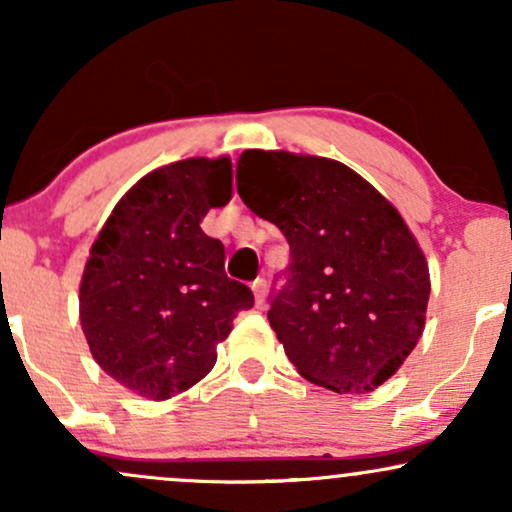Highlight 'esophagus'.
I'll use <instances>...</instances> for the list:
<instances>
[{"label": "esophagus", "mask_w": 512, "mask_h": 512, "mask_svg": "<svg viewBox=\"0 0 512 512\" xmlns=\"http://www.w3.org/2000/svg\"><path fill=\"white\" fill-rule=\"evenodd\" d=\"M252 291H255L257 308H262L264 298H267V279H255V284H252Z\"/></svg>", "instance_id": "1"}]
</instances>
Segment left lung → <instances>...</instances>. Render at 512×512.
<instances>
[{
    "mask_svg": "<svg viewBox=\"0 0 512 512\" xmlns=\"http://www.w3.org/2000/svg\"><path fill=\"white\" fill-rule=\"evenodd\" d=\"M238 195L289 240V279L267 317L298 373L339 395L392 378L421 339L431 293L399 211L344 163L289 151H243Z\"/></svg>",
    "mask_w": 512,
    "mask_h": 512,
    "instance_id": "8db88e82",
    "label": "left lung"
}]
</instances>
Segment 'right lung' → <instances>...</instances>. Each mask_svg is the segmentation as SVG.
<instances>
[{
	"mask_svg": "<svg viewBox=\"0 0 512 512\" xmlns=\"http://www.w3.org/2000/svg\"><path fill=\"white\" fill-rule=\"evenodd\" d=\"M231 195L228 156L175 161L129 187L93 243L81 330L98 366L139 397L163 402L197 385L233 317L255 305L248 286L226 276L221 240L199 226Z\"/></svg>",
	"mask_w": 512,
	"mask_h": 512,
	"instance_id": "add662e5",
	"label": "right lung"
}]
</instances>
